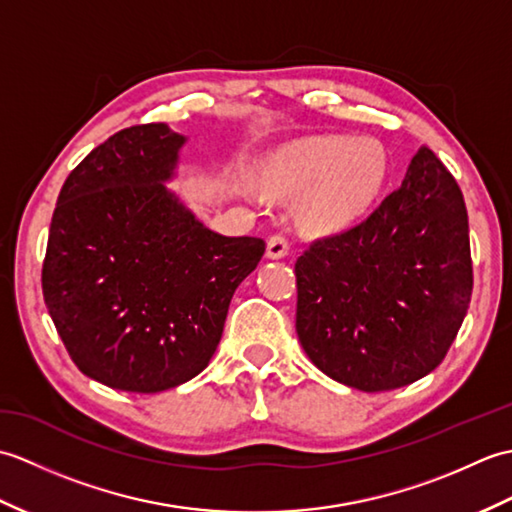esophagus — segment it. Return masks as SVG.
<instances>
[{
  "label": "esophagus",
  "mask_w": 512,
  "mask_h": 512,
  "mask_svg": "<svg viewBox=\"0 0 512 512\" xmlns=\"http://www.w3.org/2000/svg\"><path fill=\"white\" fill-rule=\"evenodd\" d=\"M288 250H290V242H288V237H286L284 233H275V235H270V237H268L266 255H268L270 259H281V257H286V255H288Z\"/></svg>",
  "instance_id": "esophagus-1"
}]
</instances>
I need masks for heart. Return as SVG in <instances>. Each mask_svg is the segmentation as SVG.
I'll return each instance as SVG.
<instances>
[{
    "instance_id": "heart-1",
    "label": "heart",
    "mask_w": 512,
    "mask_h": 512,
    "mask_svg": "<svg viewBox=\"0 0 512 512\" xmlns=\"http://www.w3.org/2000/svg\"><path fill=\"white\" fill-rule=\"evenodd\" d=\"M385 173V154L374 140L310 136L270 156L266 182L279 198H297L310 190V220L332 226L363 213L383 189Z\"/></svg>"
}]
</instances>
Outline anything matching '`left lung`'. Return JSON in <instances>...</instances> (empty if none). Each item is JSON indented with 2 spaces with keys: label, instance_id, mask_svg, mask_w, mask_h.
Wrapping results in <instances>:
<instances>
[{
  "label": "left lung",
  "instance_id": "left-lung-1",
  "mask_svg": "<svg viewBox=\"0 0 512 512\" xmlns=\"http://www.w3.org/2000/svg\"><path fill=\"white\" fill-rule=\"evenodd\" d=\"M297 334L323 374L405 387L447 356L473 292L469 215L431 149L365 220L317 237L295 264Z\"/></svg>",
  "mask_w": 512,
  "mask_h": 512
}]
</instances>
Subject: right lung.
Returning <instances> with one entry per match:
<instances>
[{"instance_id":"1","label":"right lung","mask_w":512,"mask_h":512,"mask_svg":"<svg viewBox=\"0 0 512 512\" xmlns=\"http://www.w3.org/2000/svg\"><path fill=\"white\" fill-rule=\"evenodd\" d=\"M182 143L165 123L121 129L54 206L43 301L74 365L107 387L156 394L198 376L266 250L213 233L165 189Z\"/></svg>"}]
</instances>
